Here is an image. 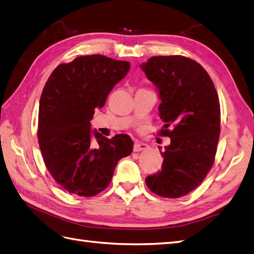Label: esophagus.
I'll return each instance as SVG.
<instances>
[{
	"label": "esophagus",
	"mask_w": 254,
	"mask_h": 254,
	"mask_svg": "<svg viewBox=\"0 0 254 254\" xmlns=\"http://www.w3.org/2000/svg\"><path fill=\"white\" fill-rule=\"evenodd\" d=\"M147 144H145V143H141V141H139V140H135V143H134V147H133V149H134V151H141V150H145V149H147Z\"/></svg>",
	"instance_id": "obj_1"
}]
</instances>
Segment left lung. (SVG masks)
<instances>
[{"label": "left lung", "instance_id": "obj_1", "mask_svg": "<svg viewBox=\"0 0 254 254\" xmlns=\"http://www.w3.org/2000/svg\"><path fill=\"white\" fill-rule=\"evenodd\" d=\"M140 68L161 99L160 135L171 138L160 150L161 171L147 176L146 185L160 197L180 198L201 184L214 163L221 131L219 96L208 72L190 58L155 56Z\"/></svg>", "mask_w": 254, "mask_h": 254}]
</instances>
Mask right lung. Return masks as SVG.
I'll list each match as a JSON object with an SVG mask.
<instances>
[{
  "instance_id": "obj_1",
  "label": "right lung",
  "mask_w": 254,
  "mask_h": 254,
  "mask_svg": "<svg viewBox=\"0 0 254 254\" xmlns=\"http://www.w3.org/2000/svg\"><path fill=\"white\" fill-rule=\"evenodd\" d=\"M128 70V62L80 56L57 66L45 83L39 106L40 149L49 172L70 193L92 197L103 191L118 161L132 154L128 135L107 138L91 131L95 109Z\"/></svg>"
}]
</instances>
